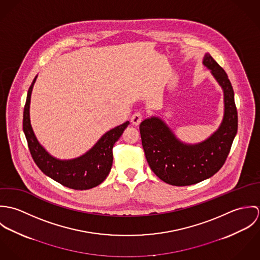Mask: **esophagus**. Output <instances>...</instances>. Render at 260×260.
<instances>
[{"instance_id":"1","label":"esophagus","mask_w":260,"mask_h":260,"mask_svg":"<svg viewBox=\"0 0 260 260\" xmlns=\"http://www.w3.org/2000/svg\"><path fill=\"white\" fill-rule=\"evenodd\" d=\"M142 118H143V116H142V114L140 113V112H136V113H134L133 115H132V117H131V123L133 124V125H139L140 123H141V121H142Z\"/></svg>"}]
</instances>
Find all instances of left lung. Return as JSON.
<instances>
[{"mask_svg":"<svg viewBox=\"0 0 260 260\" xmlns=\"http://www.w3.org/2000/svg\"><path fill=\"white\" fill-rule=\"evenodd\" d=\"M202 64L222 89L224 111L218 128L203 141L186 143L160 117H148L139 127L151 170L170 185H192L213 176L222 167L237 133V110L228 76L208 53Z\"/></svg>","mask_w":260,"mask_h":260,"instance_id":"obj_1","label":"left lung"}]
</instances>
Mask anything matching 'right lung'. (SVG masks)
Instances as JSON below:
<instances>
[{"instance_id":"add662e5","label":"right lung","mask_w":260,"mask_h":260,"mask_svg":"<svg viewBox=\"0 0 260 260\" xmlns=\"http://www.w3.org/2000/svg\"><path fill=\"white\" fill-rule=\"evenodd\" d=\"M37 77L29 88L23 117L24 134L35 163L45 175L71 189L87 190L101 184L111 170L113 146L129 125V121L107 131L84 154L72 159L56 158L39 142L31 124V95Z\"/></svg>"}]
</instances>
